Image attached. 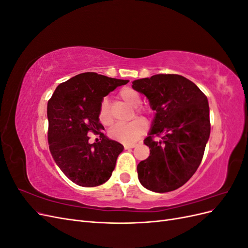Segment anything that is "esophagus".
<instances>
[{
  "label": "esophagus",
  "mask_w": 248,
  "mask_h": 248,
  "mask_svg": "<svg viewBox=\"0 0 248 248\" xmlns=\"http://www.w3.org/2000/svg\"><path fill=\"white\" fill-rule=\"evenodd\" d=\"M136 146H137L136 144H125L124 148L125 149H132V148H134Z\"/></svg>",
  "instance_id": "34e87169"
}]
</instances>
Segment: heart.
<instances>
[{"mask_svg": "<svg viewBox=\"0 0 248 248\" xmlns=\"http://www.w3.org/2000/svg\"><path fill=\"white\" fill-rule=\"evenodd\" d=\"M119 96L125 103L129 104L130 107L136 108L140 103V95L131 88H123L119 92ZM136 111L140 115H148V110L145 108H137ZM98 121L104 125L109 126L112 124V118L109 112L108 101L104 98L98 109ZM147 131V123L140 118L132 120L127 124H117L109 129V137L123 144H133L140 137H142Z\"/></svg>", "mask_w": 248, "mask_h": 248, "instance_id": "1", "label": "heart"}]
</instances>
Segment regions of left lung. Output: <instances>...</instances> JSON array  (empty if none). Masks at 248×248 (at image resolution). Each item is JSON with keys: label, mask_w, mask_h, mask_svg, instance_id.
<instances>
[{"label": "left lung", "mask_w": 248, "mask_h": 248, "mask_svg": "<svg viewBox=\"0 0 248 248\" xmlns=\"http://www.w3.org/2000/svg\"><path fill=\"white\" fill-rule=\"evenodd\" d=\"M156 111L144 144L147 159L138 164L140 184L154 192H169L184 185L197 171L210 137L206 95L178 74H155L132 82ZM158 136L159 141L154 138Z\"/></svg>", "instance_id": "obj_1"}]
</instances>
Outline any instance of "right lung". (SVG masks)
Segmentation results:
<instances>
[{"label":"right lung","mask_w":248,"mask_h":248,"mask_svg":"<svg viewBox=\"0 0 248 248\" xmlns=\"http://www.w3.org/2000/svg\"><path fill=\"white\" fill-rule=\"evenodd\" d=\"M127 82L96 72L80 73L60 84L48 100L49 151L73 183L94 187L110 178L124 148L104 136L97 115L103 97ZM90 132L97 134L101 140L89 144Z\"/></svg>","instance_id":"1"}]
</instances>
